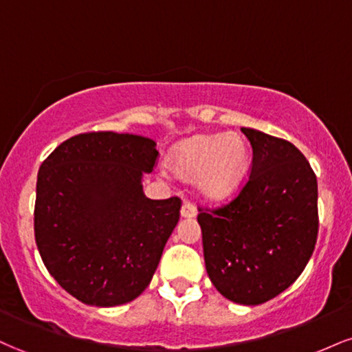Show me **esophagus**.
<instances>
[{
	"mask_svg": "<svg viewBox=\"0 0 352 352\" xmlns=\"http://www.w3.org/2000/svg\"><path fill=\"white\" fill-rule=\"evenodd\" d=\"M180 213H182V217H185V218L195 217V215H197V207H195V204H193V201H188V200L184 201V205H182Z\"/></svg>",
	"mask_w": 352,
	"mask_h": 352,
	"instance_id": "1",
	"label": "esophagus"
}]
</instances>
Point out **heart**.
Instances as JSON below:
<instances>
[{
    "label": "heart",
    "mask_w": 352,
    "mask_h": 352,
    "mask_svg": "<svg viewBox=\"0 0 352 352\" xmlns=\"http://www.w3.org/2000/svg\"><path fill=\"white\" fill-rule=\"evenodd\" d=\"M250 151L240 134H201L184 140L170 153L172 170L180 179H199L200 190L210 199H223L243 180Z\"/></svg>",
    "instance_id": "obj_1"
}]
</instances>
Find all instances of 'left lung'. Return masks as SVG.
<instances>
[{
    "label": "left lung",
    "instance_id": "obj_1",
    "mask_svg": "<svg viewBox=\"0 0 352 352\" xmlns=\"http://www.w3.org/2000/svg\"><path fill=\"white\" fill-rule=\"evenodd\" d=\"M253 148L250 177L235 199L199 207L207 273L225 298L254 306L292 286L318 238V182L288 140L241 129Z\"/></svg>",
    "mask_w": 352,
    "mask_h": 352
}]
</instances>
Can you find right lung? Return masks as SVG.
Here are the masks:
<instances>
[{
    "label": "right lung",
    "instance_id": "right-lung-1",
    "mask_svg": "<svg viewBox=\"0 0 352 352\" xmlns=\"http://www.w3.org/2000/svg\"><path fill=\"white\" fill-rule=\"evenodd\" d=\"M147 137L86 132L64 140L41 164L34 238L47 272L76 300L124 305L148 286L182 200H151L142 173L157 164Z\"/></svg>",
    "mask_w": 352,
    "mask_h": 352
}]
</instances>
